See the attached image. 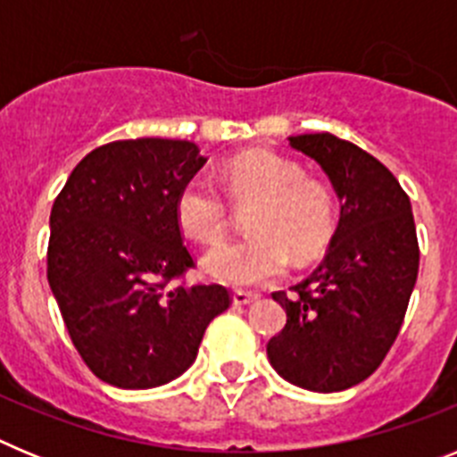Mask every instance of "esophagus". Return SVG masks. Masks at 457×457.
<instances>
[{
	"label": "esophagus",
	"instance_id": "esophagus-1",
	"mask_svg": "<svg viewBox=\"0 0 457 457\" xmlns=\"http://www.w3.org/2000/svg\"><path fill=\"white\" fill-rule=\"evenodd\" d=\"M253 300H258L256 293H247V290H236V293H233V304L236 306L252 304Z\"/></svg>",
	"mask_w": 457,
	"mask_h": 457
}]
</instances>
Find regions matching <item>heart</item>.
Wrapping results in <instances>:
<instances>
[{
	"label": "heart",
	"instance_id": "b5f03b06",
	"mask_svg": "<svg viewBox=\"0 0 457 457\" xmlns=\"http://www.w3.org/2000/svg\"><path fill=\"white\" fill-rule=\"evenodd\" d=\"M226 187L240 204L256 201L249 217L253 236L226 240L204 256L210 277L228 286L268 284L288 270L290 256L316 258L334 233V201L325 185L302 179L300 164L268 151L233 157L221 171ZM176 217L192 237L215 242L228 224V205L204 176L183 185Z\"/></svg>",
	"mask_w": 457,
	"mask_h": 457
}]
</instances>
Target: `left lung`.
<instances>
[{"label": "left lung", "instance_id": "obj_1", "mask_svg": "<svg viewBox=\"0 0 457 457\" xmlns=\"http://www.w3.org/2000/svg\"><path fill=\"white\" fill-rule=\"evenodd\" d=\"M288 141L320 164L341 217L325 261L293 297L272 293L288 320L268 359L290 385L332 394L364 382L401 332L419 274L417 226L410 196L373 155L329 132Z\"/></svg>", "mask_w": 457, "mask_h": 457}]
</instances>
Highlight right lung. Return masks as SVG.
<instances>
[{
	"label": "right lung",
	"mask_w": 457,
	"mask_h": 457,
	"mask_svg": "<svg viewBox=\"0 0 457 457\" xmlns=\"http://www.w3.org/2000/svg\"><path fill=\"white\" fill-rule=\"evenodd\" d=\"M204 164L192 141H112L72 169L52 205L47 281L72 345L107 385L153 389L183 375L231 304L220 284L169 286L194 268L176 199Z\"/></svg>",
	"instance_id": "right-lung-1"
}]
</instances>
